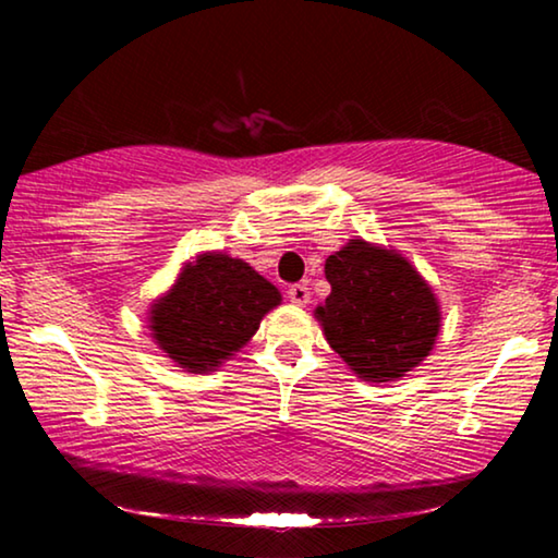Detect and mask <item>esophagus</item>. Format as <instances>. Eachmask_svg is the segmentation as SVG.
<instances>
[{
	"instance_id": "esophagus-1",
	"label": "esophagus",
	"mask_w": 558,
	"mask_h": 558,
	"mask_svg": "<svg viewBox=\"0 0 558 558\" xmlns=\"http://www.w3.org/2000/svg\"><path fill=\"white\" fill-rule=\"evenodd\" d=\"M288 298H290V302H295V305H307L310 288L305 286V282H295V286L288 288Z\"/></svg>"
}]
</instances>
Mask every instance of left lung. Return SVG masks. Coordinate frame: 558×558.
<instances>
[{"instance_id":"8db88e82","label":"left lung","mask_w":558,"mask_h":558,"mask_svg":"<svg viewBox=\"0 0 558 558\" xmlns=\"http://www.w3.org/2000/svg\"><path fill=\"white\" fill-rule=\"evenodd\" d=\"M325 276L332 292L317 319L359 379H399L428 356L440 329L438 302L409 260L352 239L327 258Z\"/></svg>"}]
</instances>
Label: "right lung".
<instances>
[{"label":"right lung","mask_w":558,"mask_h":558,"mask_svg":"<svg viewBox=\"0 0 558 558\" xmlns=\"http://www.w3.org/2000/svg\"><path fill=\"white\" fill-rule=\"evenodd\" d=\"M276 305L278 288L248 263L206 253L182 270L169 295L153 307L149 327L169 359L202 374L239 352Z\"/></svg>","instance_id":"obj_1"}]
</instances>
